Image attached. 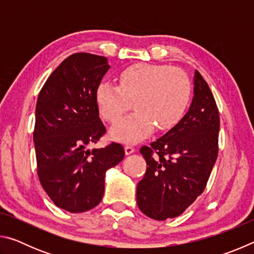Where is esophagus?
<instances>
[{
	"label": "esophagus",
	"instance_id": "obj_1",
	"mask_svg": "<svg viewBox=\"0 0 254 254\" xmlns=\"http://www.w3.org/2000/svg\"><path fill=\"white\" fill-rule=\"evenodd\" d=\"M124 150H126V154H131L135 151V149L131 147V145H127V147L124 148Z\"/></svg>",
	"mask_w": 254,
	"mask_h": 254
}]
</instances>
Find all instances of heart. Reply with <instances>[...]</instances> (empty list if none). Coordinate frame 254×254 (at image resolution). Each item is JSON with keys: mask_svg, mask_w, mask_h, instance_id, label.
I'll return each mask as SVG.
<instances>
[{"mask_svg": "<svg viewBox=\"0 0 254 254\" xmlns=\"http://www.w3.org/2000/svg\"><path fill=\"white\" fill-rule=\"evenodd\" d=\"M190 98V81L182 69L163 65L136 64L119 75V86L103 81L96 89L102 117L117 122L133 102L136 112L111 128V136L135 143L153 132L176 126Z\"/></svg>", "mask_w": 254, "mask_h": 254, "instance_id": "1", "label": "heart"}]
</instances>
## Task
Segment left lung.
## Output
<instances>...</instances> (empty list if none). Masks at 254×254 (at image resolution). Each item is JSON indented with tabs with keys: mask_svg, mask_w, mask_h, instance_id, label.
<instances>
[{
	"mask_svg": "<svg viewBox=\"0 0 254 254\" xmlns=\"http://www.w3.org/2000/svg\"><path fill=\"white\" fill-rule=\"evenodd\" d=\"M191 104L183 119L140 153L147 161L137 184L141 212L157 221L179 216L204 191L217 158L220 115L208 85L198 71Z\"/></svg>",
	"mask_w": 254,
	"mask_h": 254,
	"instance_id": "1",
	"label": "left lung"
}]
</instances>
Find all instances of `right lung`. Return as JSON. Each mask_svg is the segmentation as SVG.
<instances>
[{"instance_id": "obj_1", "label": "right lung", "mask_w": 254, "mask_h": 254, "mask_svg": "<svg viewBox=\"0 0 254 254\" xmlns=\"http://www.w3.org/2000/svg\"><path fill=\"white\" fill-rule=\"evenodd\" d=\"M110 67L103 56L71 55L49 76L38 96L33 132L38 176L55 205L70 213L100 204L106 171L124 158L119 143L88 149L105 133L96 89Z\"/></svg>"}]
</instances>
